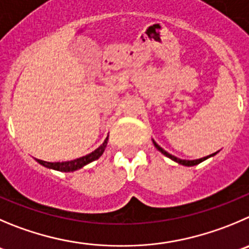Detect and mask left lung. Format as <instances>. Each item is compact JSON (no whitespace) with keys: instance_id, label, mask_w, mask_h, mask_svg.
<instances>
[{"instance_id":"1","label":"left lung","mask_w":249,"mask_h":249,"mask_svg":"<svg viewBox=\"0 0 249 249\" xmlns=\"http://www.w3.org/2000/svg\"><path fill=\"white\" fill-rule=\"evenodd\" d=\"M153 143H154V145H155V148L158 149L159 151H161V153L164 154V155H166L167 158L172 159L174 161L178 162V164H181V165H184V166H194V165H198V164H200V162H202V161H204L205 159H208V158H209V156L215 155V154H212V155L205 156V158H202V159H197V160H182V159H178V158H176V156H174V155H171V154L167 153L166 150H164V149H162L161 146H159L158 144H156L154 141H153Z\"/></svg>"}]
</instances>
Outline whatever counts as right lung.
<instances>
[{
    "label": "right lung",
    "mask_w": 249,
    "mask_h": 249,
    "mask_svg": "<svg viewBox=\"0 0 249 249\" xmlns=\"http://www.w3.org/2000/svg\"><path fill=\"white\" fill-rule=\"evenodd\" d=\"M107 141H108V137L105 139V142H104V143L101 144L98 149H96V150L93 151V153L88 154V155H85V156H82V158H79V159H75V160H72V161L47 162V161H42V160H39V159H37L36 161L39 162V164H41L42 166L47 167V169H53V170H57V171H63V172L75 171V170L80 169V167L85 166V165L89 164V162L94 161V160H96V159L100 158V156L103 155L104 150H105Z\"/></svg>",
    "instance_id": "1"
}]
</instances>
